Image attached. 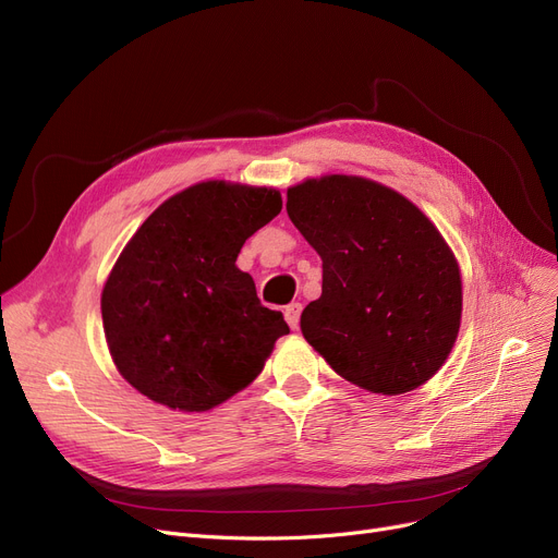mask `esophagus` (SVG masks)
I'll list each match as a JSON object with an SVG mask.
<instances>
[{
  "mask_svg": "<svg viewBox=\"0 0 558 558\" xmlns=\"http://www.w3.org/2000/svg\"><path fill=\"white\" fill-rule=\"evenodd\" d=\"M301 312H303V305H301V303H289V305L284 307V322L289 324V328H292V330L299 328Z\"/></svg>",
  "mask_w": 558,
  "mask_h": 558,
  "instance_id": "34e87169",
  "label": "esophagus"
}]
</instances>
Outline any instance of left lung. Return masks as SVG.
I'll list each match as a JSON object with an SVG mask.
<instances>
[{
    "label": "left lung",
    "instance_id": "1",
    "mask_svg": "<svg viewBox=\"0 0 558 558\" xmlns=\"http://www.w3.org/2000/svg\"><path fill=\"white\" fill-rule=\"evenodd\" d=\"M287 214L324 262L322 296L301 314L307 344L374 395H403L433 378L456 344L463 280L428 216L357 175L289 186Z\"/></svg>",
    "mask_w": 558,
    "mask_h": 558
}]
</instances>
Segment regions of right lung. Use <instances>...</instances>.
Segmentation results:
<instances>
[{
    "mask_svg": "<svg viewBox=\"0 0 558 558\" xmlns=\"http://www.w3.org/2000/svg\"><path fill=\"white\" fill-rule=\"evenodd\" d=\"M280 209L278 189L207 180L143 221L100 301L111 360L134 390L205 413L257 378L289 326L259 303L236 255Z\"/></svg>",
    "mask_w": 558,
    "mask_h": 558,
    "instance_id": "1",
    "label": "right lung"
}]
</instances>
